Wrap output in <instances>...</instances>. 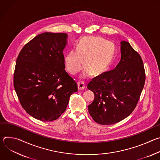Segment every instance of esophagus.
<instances>
[{
  "mask_svg": "<svg viewBox=\"0 0 160 160\" xmlns=\"http://www.w3.org/2000/svg\"><path fill=\"white\" fill-rule=\"evenodd\" d=\"M85 88V84L83 82H78V88L79 90H82Z\"/></svg>",
  "mask_w": 160,
  "mask_h": 160,
  "instance_id": "esophagus-1",
  "label": "esophagus"
}]
</instances>
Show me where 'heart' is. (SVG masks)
I'll list each match as a JSON object with an SVG mask.
<instances>
[{
  "instance_id": "obj_1",
  "label": "heart",
  "mask_w": 160,
  "mask_h": 160,
  "mask_svg": "<svg viewBox=\"0 0 160 160\" xmlns=\"http://www.w3.org/2000/svg\"><path fill=\"white\" fill-rule=\"evenodd\" d=\"M115 45L99 37H86L77 44L76 51L72 49L64 57V64L67 71L72 75L78 73L82 68L83 61L85 71L83 77L90 73L98 76L104 73L111 64Z\"/></svg>"
}]
</instances>
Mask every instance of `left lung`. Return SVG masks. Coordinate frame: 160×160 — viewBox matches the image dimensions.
Masks as SVG:
<instances>
[{"mask_svg": "<svg viewBox=\"0 0 160 160\" xmlns=\"http://www.w3.org/2000/svg\"><path fill=\"white\" fill-rule=\"evenodd\" d=\"M121 55L115 68L94 78L87 86L95 96L88 112L101 125L116 123L128 117L144 86L146 73L139 54L128 42L122 41Z\"/></svg>", "mask_w": 160, "mask_h": 160, "instance_id": "left-lung-1", "label": "left lung"}]
</instances>
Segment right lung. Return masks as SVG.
<instances>
[{
    "mask_svg": "<svg viewBox=\"0 0 160 160\" xmlns=\"http://www.w3.org/2000/svg\"><path fill=\"white\" fill-rule=\"evenodd\" d=\"M67 34L45 32L27 43L16 59L14 87L26 112L42 122L58 119L77 92L75 81L64 70Z\"/></svg>",
    "mask_w": 160,
    "mask_h": 160,
    "instance_id": "right-lung-1",
    "label": "right lung"
}]
</instances>
